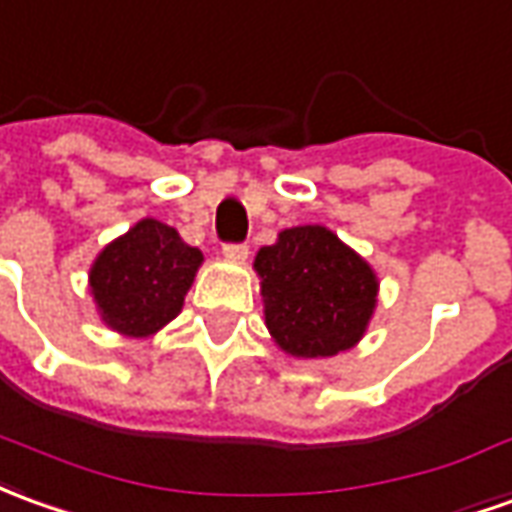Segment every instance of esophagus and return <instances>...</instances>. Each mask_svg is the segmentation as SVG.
<instances>
[{"label":"esophagus","instance_id":"obj_1","mask_svg":"<svg viewBox=\"0 0 512 512\" xmlns=\"http://www.w3.org/2000/svg\"><path fill=\"white\" fill-rule=\"evenodd\" d=\"M221 255L227 257V260H235V263H244L246 257H249V246L246 244H224Z\"/></svg>","mask_w":512,"mask_h":512}]
</instances>
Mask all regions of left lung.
<instances>
[{
	"label": "left lung",
	"mask_w": 512,
	"mask_h": 512,
	"mask_svg": "<svg viewBox=\"0 0 512 512\" xmlns=\"http://www.w3.org/2000/svg\"><path fill=\"white\" fill-rule=\"evenodd\" d=\"M271 338L293 357L352 349L377 307L380 282L355 249L321 224L282 230L255 257Z\"/></svg>",
	"instance_id": "obj_1"
}]
</instances>
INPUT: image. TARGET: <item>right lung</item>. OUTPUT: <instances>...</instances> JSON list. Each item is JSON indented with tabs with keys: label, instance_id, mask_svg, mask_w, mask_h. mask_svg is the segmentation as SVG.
I'll return each instance as SVG.
<instances>
[{
	"label": "right lung",
	"instance_id": "add662e5",
	"mask_svg": "<svg viewBox=\"0 0 512 512\" xmlns=\"http://www.w3.org/2000/svg\"><path fill=\"white\" fill-rule=\"evenodd\" d=\"M202 260V252L185 244L174 227L157 219L138 221L91 266L88 280L99 316L121 335H155L177 318Z\"/></svg>",
	"mask_w": 512,
	"mask_h": 512
}]
</instances>
